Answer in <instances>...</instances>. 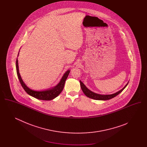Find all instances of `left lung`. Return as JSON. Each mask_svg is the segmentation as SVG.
<instances>
[{
	"label": "left lung",
	"instance_id": "8db88e82",
	"mask_svg": "<svg viewBox=\"0 0 147 147\" xmlns=\"http://www.w3.org/2000/svg\"><path fill=\"white\" fill-rule=\"evenodd\" d=\"M129 83V82L127 83L126 85L120 90L119 91L112 94H109V95H101V94H96L95 92H94L90 90L85 85L84 83L80 80V86L82 88V91H83L84 94L88 98H91L94 100H110L112 98H115V96H116L117 95H119V93H121L122 91H123L125 88L127 86V85H128Z\"/></svg>",
	"mask_w": 147,
	"mask_h": 147
}]
</instances>
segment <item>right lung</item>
Masks as SVG:
<instances>
[{
    "label": "right lung",
    "instance_id": "1",
    "mask_svg": "<svg viewBox=\"0 0 147 147\" xmlns=\"http://www.w3.org/2000/svg\"><path fill=\"white\" fill-rule=\"evenodd\" d=\"M19 52L18 53V57L19 56ZM16 69L17 75L19 78V80L20 82L21 86H22L25 91H26L29 95L36 98L42 100H51L57 97L60 94V93L63 90L65 80L67 79V77H68V75L70 71V70H68L65 71L63 77H62L60 82L55 86L52 88L48 89L47 90L37 91V90H32L30 88H29L22 80L21 76L19 73L18 58L16 59Z\"/></svg>",
    "mask_w": 147,
    "mask_h": 147
}]
</instances>
